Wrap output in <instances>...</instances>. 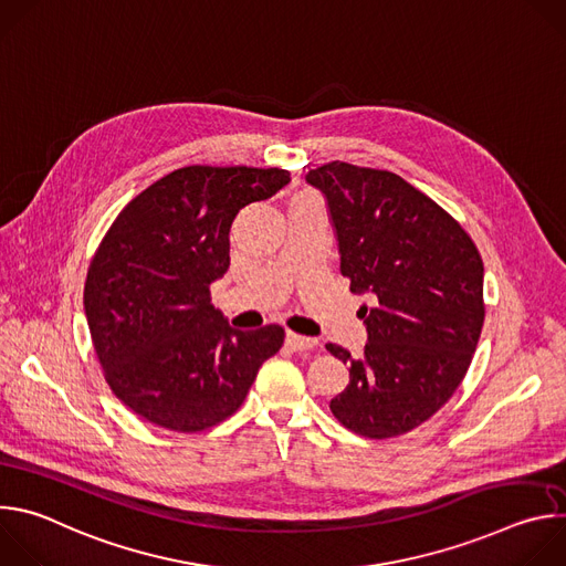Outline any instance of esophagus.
<instances>
[{
    "label": "esophagus",
    "instance_id": "esophagus-1",
    "mask_svg": "<svg viewBox=\"0 0 566 566\" xmlns=\"http://www.w3.org/2000/svg\"><path fill=\"white\" fill-rule=\"evenodd\" d=\"M286 345H289L293 352H306V349H313L317 343H315L313 338H306V336H300V334L289 332V334H286Z\"/></svg>",
    "mask_w": 566,
    "mask_h": 566
}]
</instances>
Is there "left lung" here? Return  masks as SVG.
I'll return each mask as SVG.
<instances>
[{
	"instance_id": "1",
	"label": "left lung",
	"mask_w": 566,
	"mask_h": 566,
	"mask_svg": "<svg viewBox=\"0 0 566 566\" xmlns=\"http://www.w3.org/2000/svg\"><path fill=\"white\" fill-rule=\"evenodd\" d=\"M306 184L327 199L349 289L371 297L358 311L363 358L327 345L349 363L329 408L360 437L406 434L446 406L470 367L486 313L481 255L457 219L394 172L332 160Z\"/></svg>"
}]
</instances>
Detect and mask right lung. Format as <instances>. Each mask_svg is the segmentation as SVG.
Returning <instances> with one entry per match:
<instances>
[{
	"label": "right lung",
	"instance_id": "add662e5",
	"mask_svg": "<svg viewBox=\"0 0 566 566\" xmlns=\"http://www.w3.org/2000/svg\"><path fill=\"white\" fill-rule=\"evenodd\" d=\"M289 181L280 168L188 166L134 197L103 237L85 282L87 325L107 385L140 419L208 430L280 352V325L232 329L210 284L230 266L239 210Z\"/></svg>",
	"mask_w": 566,
	"mask_h": 566
}]
</instances>
